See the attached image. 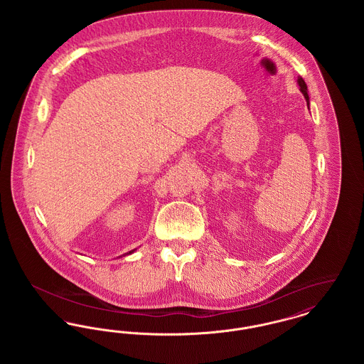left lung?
<instances>
[{
    "mask_svg": "<svg viewBox=\"0 0 364 364\" xmlns=\"http://www.w3.org/2000/svg\"><path fill=\"white\" fill-rule=\"evenodd\" d=\"M297 85L300 87L301 94H303V95H304V98H306L307 107L310 109V97H309V90H307V85H306V82L303 80V77H301V76H299V77H297Z\"/></svg>",
    "mask_w": 364,
    "mask_h": 364,
    "instance_id": "left-lung-1",
    "label": "left lung"
}]
</instances>
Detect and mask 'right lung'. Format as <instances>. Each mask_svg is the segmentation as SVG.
<instances>
[{"mask_svg":"<svg viewBox=\"0 0 364 364\" xmlns=\"http://www.w3.org/2000/svg\"><path fill=\"white\" fill-rule=\"evenodd\" d=\"M136 251V248L135 250H132V251H129V252H127V254H122V255H120L119 258H122V257H127V255H131V254H134Z\"/></svg>","mask_w":364,"mask_h":364,"instance_id":"1","label":"right lung"}]
</instances>
